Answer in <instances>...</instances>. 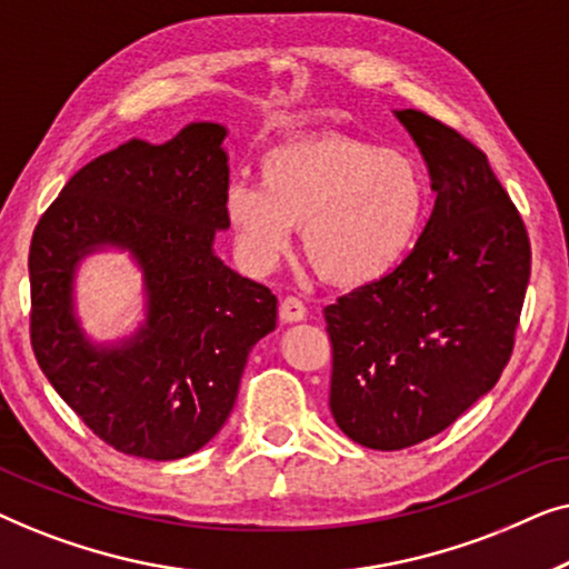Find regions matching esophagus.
Instances as JSON below:
<instances>
[{
    "mask_svg": "<svg viewBox=\"0 0 569 569\" xmlns=\"http://www.w3.org/2000/svg\"><path fill=\"white\" fill-rule=\"evenodd\" d=\"M308 310L302 306V300L298 298H284L279 302V318H282V323H298V321H306Z\"/></svg>",
    "mask_w": 569,
    "mask_h": 569,
    "instance_id": "esophagus-1",
    "label": "esophagus"
}]
</instances>
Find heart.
<instances>
[{
    "label": "heart",
    "mask_w": 569,
    "mask_h": 569,
    "mask_svg": "<svg viewBox=\"0 0 569 569\" xmlns=\"http://www.w3.org/2000/svg\"><path fill=\"white\" fill-rule=\"evenodd\" d=\"M427 214V181L407 152L352 137H310L271 147L261 183L224 191V217L253 269L269 271L302 248L318 274L362 287L391 274L415 248Z\"/></svg>",
    "instance_id": "heart-1"
}]
</instances>
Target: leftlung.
I'll list each match as a JSON object with an SVG mask.
<instances>
[{
	"instance_id": "obj_1",
	"label": "left lung",
	"mask_w": 569,
	"mask_h": 569,
	"mask_svg": "<svg viewBox=\"0 0 569 569\" xmlns=\"http://www.w3.org/2000/svg\"><path fill=\"white\" fill-rule=\"evenodd\" d=\"M430 170L435 207L391 274L323 310L339 430L372 450L417 446L489 393L510 360L531 243L477 150L422 111H393Z\"/></svg>"
}]
</instances>
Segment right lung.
<instances>
[{
	"instance_id": "1",
	"label": "right lung",
	"mask_w": 569,
	"mask_h": 569,
	"mask_svg": "<svg viewBox=\"0 0 569 569\" xmlns=\"http://www.w3.org/2000/svg\"><path fill=\"white\" fill-rule=\"evenodd\" d=\"M228 129L193 121L166 144L129 139L69 178L30 243V341L77 417L127 456L176 461L228 422L248 352L274 331L277 298L214 253L228 230ZM129 252L146 321L116 342L76 316V269Z\"/></svg>"
}]
</instances>
